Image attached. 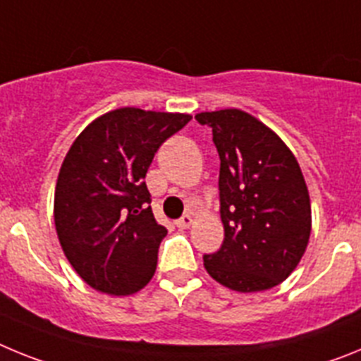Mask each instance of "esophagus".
Listing matches in <instances>:
<instances>
[{"label":"esophagus","mask_w":361,"mask_h":361,"mask_svg":"<svg viewBox=\"0 0 361 361\" xmlns=\"http://www.w3.org/2000/svg\"><path fill=\"white\" fill-rule=\"evenodd\" d=\"M191 224H193V216L191 215H183L180 219L177 220V222H175V226H177L178 229H186V228H190Z\"/></svg>","instance_id":"1"}]
</instances>
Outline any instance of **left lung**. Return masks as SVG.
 Segmentation results:
<instances>
[{"mask_svg": "<svg viewBox=\"0 0 361 361\" xmlns=\"http://www.w3.org/2000/svg\"><path fill=\"white\" fill-rule=\"evenodd\" d=\"M220 157L224 242L204 255L212 279L238 293L266 291L291 275L311 235V200L286 142L247 111H200Z\"/></svg>", "mask_w": 361, "mask_h": 361, "instance_id": "8db88e82", "label": "left lung"}]
</instances>
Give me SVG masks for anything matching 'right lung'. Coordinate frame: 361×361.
Returning a JSON list of instances; mask_svg holds the SVG:
<instances>
[{
  "instance_id": "right-lung-1",
  "label": "right lung",
  "mask_w": 361,
  "mask_h": 361,
  "mask_svg": "<svg viewBox=\"0 0 361 361\" xmlns=\"http://www.w3.org/2000/svg\"><path fill=\"white\" fill-rule=\"evenodd\" d=\"M191 116L117 108L70 146L54 195V222L68 262L95 291L128 296L157 267V224L145 177L159 146Z\"/></svg>"
}]
</instances>
